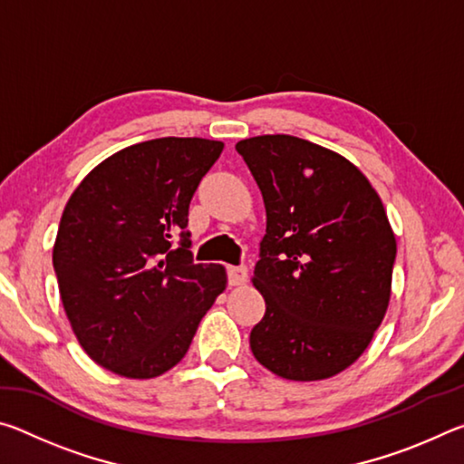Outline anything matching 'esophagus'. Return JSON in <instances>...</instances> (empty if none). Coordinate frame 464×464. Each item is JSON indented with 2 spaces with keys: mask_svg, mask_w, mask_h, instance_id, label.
I'll use <instances>...</instances> for the list:
<instances>
[{
  "mask_svg": "<svg viewBox=\"0 0 464 464\" xmlns=\"http://www.w3.org/2000/svg\"><path fill=\"white\" fill-rule=\"evenodd\" d=\"M227 278H229L231 286H239L247 280V268L246 266H229L227 268Z\"/></svg>",
  "mask_w": 464,
  "mask_h": 464,
  "instance_id": "1",
  "label": "esophagus"
}]
</instances>
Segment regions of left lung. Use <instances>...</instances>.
Listing matches in <instances>:
<instances>
[{"label": "left lung", "instance_id": "8db88e82", "mask_svg": "<svg viewBox=\"0 0 464 464\" xmlns=\"http://www.w3.org/2000/svg\"><path fill=\"white\" fill-rule=\"evenodd\" d=\"M266 235L254 286L266 301L249 334L257 362L288 381H321L362 356L387 313L397 241L354 163L290 135L243 139Z\"/></svg>", "mask_w": 464, "mask_h": 464}]
</instances>
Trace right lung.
I'll list each match as a JSON object with an SVG mask.
<instances>
[{"mask_svg":"<svg viewBox=\"0 0 464 464\" xmlns=\"http://www.w3.org/2000/svg\"><path fill=\"white\" fill-rule=\"evenodd\" d=\"M221 140L163 137L93 168L63 210L53 266L67 319L93 362L153 379L186 356L223 293L221 264H194L188 208Z\"/></svg>","mask_w":464,"mask_h":464,"instance_id":"add662e5","label":"right lung"}]
</instances>
